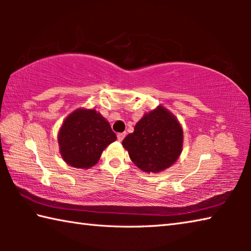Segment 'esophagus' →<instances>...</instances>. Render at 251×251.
Wrapping results in <instances>:
<instances>
[{"label": "esophagus", "instance_id": "34e87169", "mask_svg": "<svg viewBox=\"0 0 251 251\" xmlns=\"http://www.w3.org/2000/svg\"><path fill=\"white\" fill-rule=\"evenodd\" d=\"M125 136H126V133H120V134H117V139L120 142H122L123 139L125 138Z\"/></svg>", "mask_w": 251, "mask_h": 251}]
</instances>
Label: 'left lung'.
I'll return each instance as SVG.
<instances>
[{"mask_svg":"<svg viewBox=\"0 0 251 251\" xmlns=\"http://www.w3.org/2000/svg\"><path fill=\"white\" fill-rule=\"evenodd\" d=\"M184 131L176 116L164 106L145 113L135 125L134 133L122 145L133 163L145 173L164 172L179 158Z\"/></svg>","mask_w":251,"mask_h":251,"instance_id":"obj_1","label":"left lung"}]
</instances>
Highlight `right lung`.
<instances>
[{
	"instance_id": "obj_1",
	"label": "right lung",
	"mask_w": 251,
	"mask_h": 251,
	"mask_svg": "<svg viewBox=\"0 0 251 251\" xmlns=\"http://www.w3.org/2000/svg\"><path fill=\"white\" fill-rule=\"evenodd\" d=\"M109 123L94 108H77L58 130L59 154L67 165L88 169L95 166L103 151L116 141Z\"/></svg>"
}]
</instances>
